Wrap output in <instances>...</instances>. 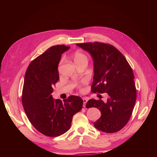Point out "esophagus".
Returning a JSON list of instances; mask_svg holds the SVG:
<instances>
[{"label":"esophagus","mask_w":157,"mask_h":157,"mask_svg":"<svg viewBox=\"0 0 157 157\" xmlns=\"http://www.w3.org/2000/svg\"><path fill=\"white\" fill-rule=\"evenodd\" d=\"M82 100H83V107H85L86 106V104L87 103L88 100H87V99L86 98H83Z\"/></svg>","instance_id":"obj_1"}]
</instances>
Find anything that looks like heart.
Segmentation results:
<instances>
[{
  "label": "heart",
  "instance_id": "heart-1",
  "mask_svg": "<svg viewBox=\"0 0 157 157\" xmlns=\"http://www.w3.org/2000/svg\"><path fill=\"white\" fill-rule=\"evenodd\" d=\"M73 58L75 63H76V64L77 66H78L81 64H83V63H86L87 64L88 61H89L88 56L84 53H83L81 51H79V50L76 51L74 53V54L73 55ZM62 62H63V60L61 61L59 64H61Z\"/></svg>",
  "mask_w": 157,
  "mask_h": 157
}]
</instances>
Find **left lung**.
<instances>
[{
  "instance_id": "obj_1",
  "label": "left lung",
  "mask_w": 157,
  "mask_h": 157,
  "mask_svg": "<svg viewBox=\"0 0 157 157\" xmlns=\"http://www.w3.org/2000/svg\"><path fill=\"white\" fill-rule=\"evenodd\" d=\"M76 45L88 52L94 60L91 92L109 95L105 103L102 99H92L86 104V108L96 107L101 113L94 125L105 133L117 132L128 122L136 101L137 91L131 66L112 44L95 41Z\"/></svg>"
}]
</instances>
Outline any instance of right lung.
<instances>
[{
	"label": "right lung",
	"mask_w": 157,
	"mask_h": 157,
	"mask_svg": "<svg viewBox=\"0 0 157 157\" xmlns=\"http://www.w3.org/2000/svg\"><path fill=\"white\" fill-rule=\"evenodd\" d=\"M70 47L58 44L34 59L27 69L21 102L27 118L40 133L48 137H58L68 131L73 116L79 112L82 99L70 96L63 100L52 96L58 81V66L61 54Z\"/></svg>",
	"instance_id": "right-lung-1"
}]
</instances>
